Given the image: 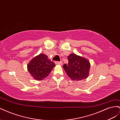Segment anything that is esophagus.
I'll use <instances>...</instances> for the list:
<instances>
[{
  "label": "esophagus",
  "instance_id": "obj_1",
  "mask_svg": "<svg viewBox=\"0 0 120 120\" xmlns=\"http://www.w3.org/2000/svg\"><path fill=\"white\" fill-rule=\"evenodd\" d=\"M55 64H56L61 65L62 64V62H61V61H55Z\"/></svg>",
  "mask_w": 120,
  "mask_h": 120
}]
</instances>
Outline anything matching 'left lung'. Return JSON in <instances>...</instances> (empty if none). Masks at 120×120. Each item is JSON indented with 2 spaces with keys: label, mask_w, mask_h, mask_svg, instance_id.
I'll list each match as a JSON object with an SVG mask.
<instances>
[{
  "label": "left lung",
  "mask_w": 120,
  "mask_h": 120,
  "mask_svg": "<svg viewBox=\"0 0 120 120\" xmlns=\"http://www.w3.org/2000/svg\"><path fill=\"white\" fill-rule=\"evenodd\" d=\"M68 59V64H64L63 68L72 80H82L88 77L90 68L88 60L75 53L71 54Z\"/></svg>",
  "instance_id": "left-lung-1"
}]
</instances>
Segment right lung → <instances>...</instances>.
Wrapping results in <instances>:
<instances>
[{
	"mask_svg": "<svg viewBox=\"0 0 120 120\" xmlns=\"http://www.w3.org/2000/svg\"><path fill=\"white\" fill-rule=\"evenodd\" d=\"M56 65L44 54L35 56L27 65L29 72L34 79L41 81L45 78Z\"/></svg>",
	"mask_w": 120,
	"mask_h": 120,
	"instance_id": "1",
	"label": "right lung"
}]
</instances>
